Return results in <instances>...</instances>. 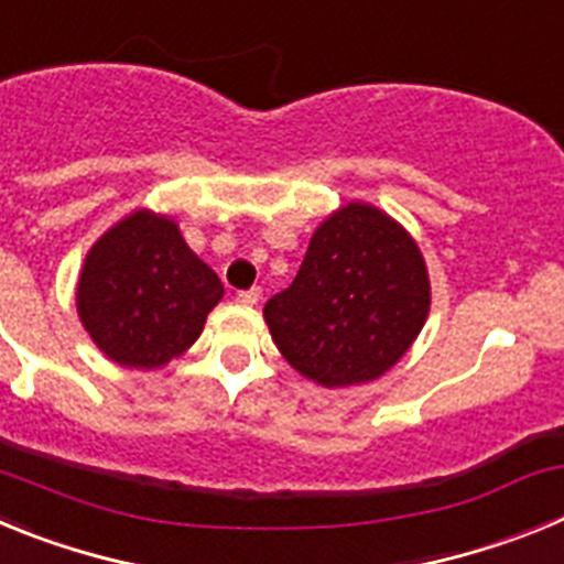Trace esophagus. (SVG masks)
I'll return each mask as SVG.
<instances>
[{"label":"esophagus","mask_w":564,"mask_h":564,"mask_svg":"<svg viewBox=\"0 0 564 564\" xmlns=\"http://www.w3.org/2000/svg\"><path fill=\"white\" fill-rule=\"evenodd\" d=\"M259 296H262V291H259V288H251V291H239L237 302L239 305H257Z\"/></svg>","instance_id":"1"}]
</instances>
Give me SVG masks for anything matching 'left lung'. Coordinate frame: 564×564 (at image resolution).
Listing matches in <instances>:
<instances>
[{"instance_id":"1","label":"left lung","mask_w":564,"mask_h":564,"mask_svg":"<svg viewBox=\"0 0 564 564\" xmlns=\"http://www.w3.org/2000/svg\"><path fill=\"white\" fill-rule=\"evenodd\" d=\"M430 273L415 239L370 203H347L313 231L265 325L293 370L322 387L381 378L430 316Z\"/></svg>"}]
</instances>
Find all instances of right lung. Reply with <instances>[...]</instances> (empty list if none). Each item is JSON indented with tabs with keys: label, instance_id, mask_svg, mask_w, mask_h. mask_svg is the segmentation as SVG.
Wrapping results in <instances>:
<instances>
[{
	"label": "right lung",
	"instance_id": "right-lung-1",
	"mask_svg": "<svg viewBox=\"0 0 564 564\" xmlns=\"http://www.w3.org/2000/svg\"><path fill=\"white\" fill-rule=\"evenodd\" d=\"M220 299L223 282L177 223L149 208L115 223L89 248L76 291L78 318L98 350L138 370L186 352Z\"/></svg>",
	"mask_w": 564,
	"mask_h": 564
}]
</instances>
